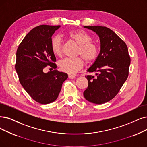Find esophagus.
Wrapping results in <instances>:
<instances>
[{
    "instance_id": "esophagus-1",
    "label": "esophagus",
    "mask_w": 147,
    "mask_h": 147,
    "mask_svg": "<svg viewBox=\"0 0 147 147\" xmlns=\"http://www.w3.org/2000/svg\"><path fill=\"white\" fill-rule=\"evenodd\" d=\"M75 75H69V79H74L75 78Z\"/></svg>"
}]
</instances>
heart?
Wrapping results in <instances>:
<instances>
[{
    "label": "heart",
    "instance_id": "1",
    "mask_svg": "<svg viewBox=\"0 0 147 147\" xmlns=\"http://www.w3.org/2000/svg\"><path fill=\"white\" fill-rule=\"evenodd\" d=\"M67 36L78 45L77 55L81 56L87 63H90L98 57V46L92 42L93 37L89 33L82 29H78L68 32ZM62 47L63 41L60 36H55L52 38L51 49L54 55L60 56L61 54ZM82 58H64L59 61L58 65L62 71L72 75L83 67L84 61Z\"/></svg>",
    "mask_w": 147,
    "mask_h": 147
}]
</instances>
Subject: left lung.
<instances>
[{
  "label": "left lung",
  "mask_w": 147,
  "mask_h": 147,
  "mask_svg": "<svg viewBox=\"0 0 147 147\" xmlns=\"http://www.w3.org/2000/svg\"><path fill=\"white\" fill-rule=\"evenodd\" d=\"M84 27L98 35L101 51L87 70L89 72H96V77L86 76L88 87L83 95L88 101L101 104L115 98L127 80L130 57L125 43L110 29L101 26Z\"/></svg>",
  "instance_id": "8db88e82"
}]
</instances>
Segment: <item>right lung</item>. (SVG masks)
I'll use <instances>...</instances> for the list:
<instances>
[{
	"instance_id": "right-lung-1",
	"label": "right lung",
	"mask_w": 147,
	"mask_h": 147,
	"mask_svg": "<svg viewBox=\"0 0 147 147\" xmlns=\"http://www.w3.org/2000/svg\"><path fill=\"white\" fill-rule=\"evenodd\" d=\"M60 25H42L33 28L20 43L15 68L20 84L36 102L46 104L58 98L67 74L54 70L44 73L49 66L56 69V58L51 49L52 36Z\"/></svg>"
}]
</instances>
